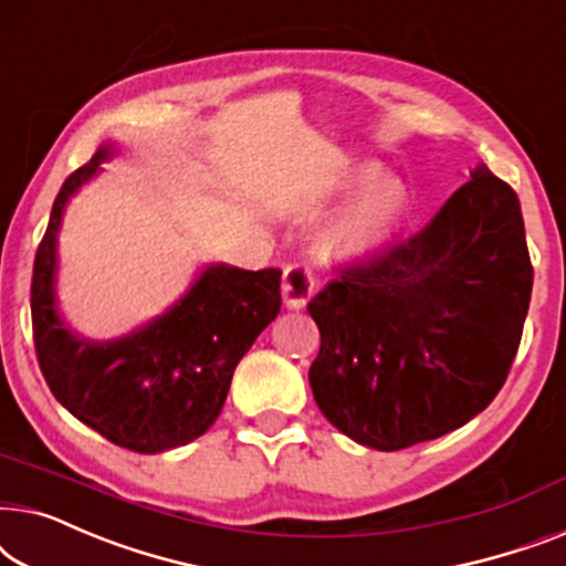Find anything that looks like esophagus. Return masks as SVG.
<instances>
[{
  "label": "esophagus",
  "mask_w": 566,
  "mask_h": 566,
  "mask_svg": "<svg viewBox=\"0 0 566 566\" xmlns=\"http://www.w3.org/2000/svg\"><path fill=\"white\" fill-rule=\"evenodd\" d=\"M315 292V276L310 274L307 266L292 264L284 269V282H282V297L284 305L290 310H302L313 297Z\"/></svg>",
  "instance_id": "1"
}]
</instances>
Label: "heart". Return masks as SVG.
<instances>
[{
  "mask_svg": "<svg viewBox=\"0 0 566 566\" xmlns=\"http://www.w3.org/2000/svg\"><path fill=\"white\" fill-rule=\"evenodd\" d=\"M356 195L321 235L325 259L338 264L379 256L400 230L408 212V189L397 177H381L377 164H356L333 181L325 202Z\"/></svg>",
  "mask_w": 566,
  "mask_h": 566,
  "instance_id": "obj_1",
  "label": "heart"
}]
</instances>
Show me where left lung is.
Listing matches in <instances>:
<instances>
[{"label":"left lung","mask_w":566,"mask_h":566,"mask_svg":"<svg viewBox=\"0 0 566 566\" xmlns=\"http://www.w3.org/2000/svg\"><path fill=\"white\" fill-rule=\"evenodd\" d=\"M469 177L420 233L340 269L307 305L321 328L317 408L369 449L469 423L518 352L533 286L521 202L484 164Z\"/></svg>","instance_id":"obj_1"}]
</instances>
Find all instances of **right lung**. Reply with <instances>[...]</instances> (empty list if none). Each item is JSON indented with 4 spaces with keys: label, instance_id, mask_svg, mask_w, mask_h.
<instances>
[{
    "label": "right lung",
    "instance_id": "add662e5",
    "mask_svg": "<svg viewBox=\"0 0 566 566\" xmlns=\"http://www.w3.org/2000/svg\"><path fill=\"white\" fill-rule=\"evenodd\" d=\"M117 154L102 146L63 181L35 253L30 310L35 352L55 400L123 449L161 453L218 420L238 361L280 315V269L207 264L161 315L120 338L76 333L59 307V230L71 197Z\"/></svg>",
    "mask_w": 566,
    "mask_h": 566
}]
</instances>
